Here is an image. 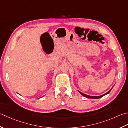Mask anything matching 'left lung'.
<instances>
[{"label": "left lung", "instance_id": "1", "mask_svg": "<svg viewBox=\"0 0 128 128\" xmlns=\"http://www.w3.org/2000/svg\"><path fill=\"white\" fill-rule=\"evenodd\" d=\"M113 87H112V89H110V90H109L108 92H106V94H103V95H102V96H88V95H86V94H84V93H82V92H79H79H80V93L82 96H84V97H86V98H91V99H99V98H102V97L103 96H106V94H109V92H110L111 91V90L112 89V88Z\"/></svg>", "mask_w": 128, "mask_h": 128}]
</instances>
